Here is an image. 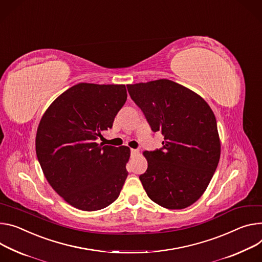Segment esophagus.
Instances as JSON below:
<instances>
[{
	"label": "esophagus",
	"mask_w": 262,
	"mask_h": 262,
	"mask_svg": "<svg viewBox=\"0 0 262 262\" xmlns=\"http://www.w3.org/2000/svg\"><path fill=\"white\" fill-rule=\"evenodd\" d=\"M130 152H132V155L136 156V155H138V154H139V150H138V149H134V148H132V149H130Z\"/></svg>",
	"instance_id": "obj_1"
}]
</instances>
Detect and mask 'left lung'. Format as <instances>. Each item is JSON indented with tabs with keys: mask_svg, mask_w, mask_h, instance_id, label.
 <instances>
[{
	"mask_svg": "<svg viewBox=\"0 0 262 262\" xmlns=\"http://www.w3.org/2000/svg\"><path fill=\"white\" fill-rule=\"evenodd\" d=\"M126 86L151 130L164 136L162 148L143 152L148 167L139 179L148 198L171 210L191 206L220 162L215 116L200 95L168 79Z\"/></svg>",
	"mask_w": 262,
	"mask_h": 262,
	"instance_id": "1",
	"label": "left lung"
}]
</instances>
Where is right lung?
I'll return each mask as SVG.
<instances>
[{"mask_svg": "<svg viewBox=\"0 0 262 262\" xmlns=\"http://www.w3.org/2000/svg\"><path fill=\"white\" fill-rule=\"evenodd\" d=\"M127 99L124 84L81 82L42 115L35 150L42 172L71 206L96 211L114 203L127 178V146L98 144Z\"/></svg>", "mask_w": 262, "mask_h": 262, "instance_id": "1", "label": "right lung"}]
</instances>
